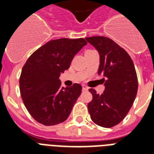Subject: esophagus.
I'll list each match as a JSON object with an SVG mask.
<instances>
[{
  "mask_svg": "<svg viewBox=\"0 0 154 154\" xmlns=\"http://www.w3.org/2000/svg\"><path fill=\"white\" fill-rule=\"evenodd\" d=\"M82 89H83L84 91H88V90H89V88H88L86 85H82Z\"/></svg>",
  "mask_w": 154,
  "mask_h": 154,
  "instance_id": "obj_1",
  "label": "esophagus"
}]
</instances>
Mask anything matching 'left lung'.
Returning <instances> with one entry per match:
<instances>
[{
    "label": "left lung",
    "instance_id": "1",
    "mask_svg": "<svg viewBox=\"0 0 154 154\" xmlns=\"http://www.w3.org/2000/svg\"><path fill=\"white\" fill-rule=\"evenodd\" d=\"M85 39L98 52V74L105 77L103 94L89 89L93 100L88 109L95 124L111 128L124 119L134 104L138 86L136 70L128 53L110 38L97 36Z\"/></svg>",
    "mask_w": 154,
    "mask_h": 154
}]
</instances>
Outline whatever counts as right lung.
Wrapping results in <instances>:
<instances>
[{"instance_id": "obj_1", "label": "right lung", "mask_w": 154, "mask_h": 154, "mask_svg": "<svg viewBox=\"0 0 154 154\" xmlns=\"http://www.w3.org/2000/svg\"><path fill=\"white\" fill-rule=\"evenodd\" d=\"M83 38L48 42L30 56L21 70L20 91L25 107L37 122L54 125L65 122L82 94L80 84L60 86V73L86 45Z\"/></svg>"}]
</instances>
